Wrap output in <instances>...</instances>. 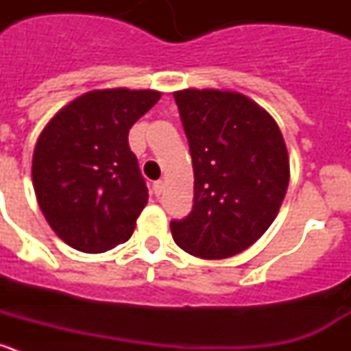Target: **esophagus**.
Returning a JSON list of instances; mask_svg holds the SVG:
<instances>
[{"label":"esophagus","mask_w":351,"mask_h":351,"mask_svg":"<svg viewBox=\"0 0 351 351\" xmlns=\"http://www.w3.org/2000/svg\"><path fill=\"white\" fill-rule=\"evenodd\" d=\"M153 191L154 195H161V191H163V181H154L153 182Z\"/></svg>","instance_id":"obj_1"}]
</instances>
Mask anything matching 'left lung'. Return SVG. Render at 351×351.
<instances>
[{
    "mask_svg": "<svg viewBox=\"0 0 351 351\" xmlns=\"http://www.w3.org/2000/svg\"><path fill=\"white\" fill-rule=\"evenodd\" d=\"M193 161V209L170 221L181 250L207 260L234 256L258 241L278 216L290 160L283 135L239 93H173Z\"/></svg>",
    "mask_w": 351,
    "mask_h": 351,
    "instance_id": "1",
    "label": "left lung"
}]
</instances>
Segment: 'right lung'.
Listing matches in <instances>:
<instances>
[{
	"instance_id": "obj_1",
	"label": "right lung",
	"mask_w": 351,
	"mask_h": 351,
	"mask_svg": "<svg viewBox=\"0 0 351 351\" xmlns=\"http://www.w3.org/2000/svg\"><path fill=\"white\" fill-rule=\"evenodd\" d=\"M161 93L91 91L56 114L33 153L36 200L68 246L104 253L126 243L147 204L128 133Z\"/></svg>"
}]
</instances>
